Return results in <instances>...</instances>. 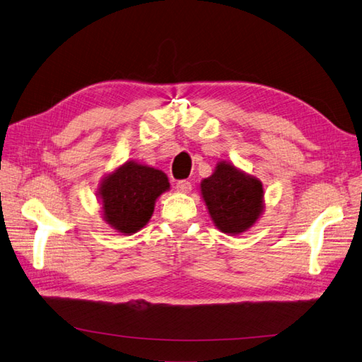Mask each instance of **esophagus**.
<instances>
[{
	"instance_id": "obj_1",
	"label": "esophagus",
	"mask_w": 362,
	"mask_h": 362,
	"mask_svg": "<svg viewBox=\"0 0 362 362\" xmlns=\"http://www.w3.org/2000/svg\"><path fill=\"white\" fill-rule=\"evenodd\" d=\"M191 182L188 180H180L175 183V189H177L179 192H182V194H188V192H191Z\"/></svg>"
}]
</instances>
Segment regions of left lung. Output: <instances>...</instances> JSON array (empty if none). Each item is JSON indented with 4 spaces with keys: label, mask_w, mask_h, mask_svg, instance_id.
Returning a JSON list of instances; mask_svg holds the SVG:
<instances>
[{
    "label": "left lung",
    "mask_w": 362,
    "mask_h": 362,
    "mask_svg": "<svg viewBox=\"0 0 362 362\" xmlns=\"http://www.w3.org/2000/svg\"><path fill=\"white\" fill-rule=\"evenodd\" d=\"M200 194L217 230L228 236L248 231L265 208L262 182L226 160L200 182Z\"/></svg>",
    "instance_id": "obj_1"
}]
</instances>
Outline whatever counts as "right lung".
Masks as SVG:
<instances>
[{"label": "right lung", "mask_w": 362, "mask_h": 362, "mask_svg": "<svg viewBox=\"0 0 362 362\" xmlns=\"http://www.w3.org/2000/svg\"><path fill=\"white\" fill-rule=\"evenodd\" d=\"M168 189L170 180L163 171L136 160L124 162L98 185L103 221L117 233L131 236L149 222L157 199Z\"/></svg>", "instance_id": "right-lung-1"}]
</instances>
